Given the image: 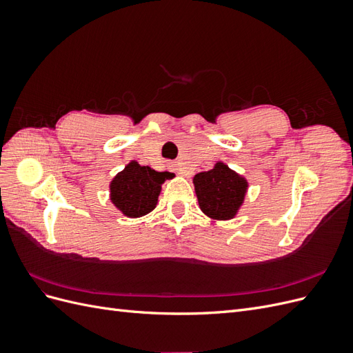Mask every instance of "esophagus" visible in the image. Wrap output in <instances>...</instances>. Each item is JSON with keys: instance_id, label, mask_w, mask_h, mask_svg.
Here are the masks:
<instances>
[{"instance_id": "1", "label": "esophagus", "mask_w": 353, "mask_h": 353, "mask_svg": "<svg viewBox=\"0 0 353 353\" xmlns=\"http://www.w3.org/2000/svg\"><path fill=\"white\" fill-rule=\"evenodd\" d=\"M170 166L174 168V170H175V172H176L178 175H183V176H187V175H188L187 169H185V168H183V166H179L178 163H172V165H170Z\"/></svg>"}]
</instances>
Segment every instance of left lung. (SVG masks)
I'll list each match as a JSON object with an SVG mask.
<instances>
[{
    "mask_svg": "<svg viewBox=\"0 0 353 353\" xmlns=\"http://www.w3.org/2000/svg\"><path fill=\"white\" fill-rule=\"evenodd\" d=\"M245 181L227 165L216 166L194 176L200 209L213 219H230L236 215L245 193Z\"/></svg>",
    "mask_w": 353,
    "mask_h": 353,
    "instance_id": "8db88e82",
    "label": "left lung"
}]
</instances>
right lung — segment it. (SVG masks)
Here are the masks:
<instances>
[{
    "label": "right lung",
    "instance_id": "add662e5",
    "mask_svg": "<svg viewBox=\"0 0 353 353\" xmlns=\"http://www.w3.org/2000/svg\"><path fill=\"white\" fill-rule=\"evenodd\" d=\"M172 178L170 172H156L150 166L131 162L110 184L113 205L123 215L137 218L154 209L160 194V185L165 179Z\"/></svg>",
    "mask_w": 353,
    "mask_h": 353
}]
</instances>
